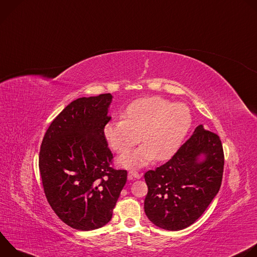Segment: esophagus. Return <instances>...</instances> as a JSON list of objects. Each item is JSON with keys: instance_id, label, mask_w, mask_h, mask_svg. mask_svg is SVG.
<instances>
[{"instance_id": "34e87169", "label": "esophagus", "mask_w": 257, "mask_h": 257, "mask_svg": "<svg viewBox=\"0 0 257 257\" xmlns=\"http://www.w3.org/2000/svg\"><path fill=\"white\" fill-rule=\"evenodd\" d=\"M128 175H129V179H133V178H135V179H140V178H141V174H139L138 172H136V171H134V170H130L129 173H128Z\"/></svg>"}]
</instances>
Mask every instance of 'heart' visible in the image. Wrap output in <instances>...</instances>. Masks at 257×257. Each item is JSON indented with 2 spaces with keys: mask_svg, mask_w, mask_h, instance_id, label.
<instances>
[{
  "mask_svg": "<svg viewBox=\"0 0 257 257\" xmlns=\"http://www.w3.org/2000/svg\"><path fill=\"white\" fill-rule=\"evenodd\" d=\"M191 124L192 116L186 104L151 96L129 103L122 113V120L105 124L103 134L108 145L118 154L128 152L140 141V148L119 159L123 167L138 168L153 159L164 161L170 158Z\"/></svg>",
  "mask_w": 257,
  "mask_h": 257,
  "instance_id": "1",
  "label": "heart"
}]
</instances>
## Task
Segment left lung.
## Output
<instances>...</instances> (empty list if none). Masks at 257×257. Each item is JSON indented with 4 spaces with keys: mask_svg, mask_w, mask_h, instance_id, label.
Segmentation results:
<instances>
[{
    "mask_svg": "<svg viewBox=\"0 0 257 257\" xmlns=\"http://www.w3.org/2000/svg\"><path fill=\"white\" fill-rule=\"evenodd\" d=\"M224 163L218 135L196 127L170 161L144 174L149 188L144 211L150 221L169 231L195 223L221 188Z\"/></svg>",
    "mask_w": 257,
    "mask_h": 257,
    "instance_id": "left-lung-1",
    "label": "left lung"
}]
</instances>
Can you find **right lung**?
Returning <instances> with one entry per match:
<instances>
[{
    "label": "right lung",
    "instance_id": "add662e5",
    "mask_svg": "<svg viewBox=\"0 0 257 257\" xmlns=\"http://www.w3.org/2000/svg\"><path fill=\"white\" fill-rule=\"evenodd\" d=\"M111 93L70 102L48 128L39 167L53 210L66 225L80 231L103 227L126 184L127 171L111 165L113 154L103 134Z\"/></svg>",
    "mask_w": 257,
    "mask_h": 257
}]
</instances>
